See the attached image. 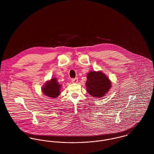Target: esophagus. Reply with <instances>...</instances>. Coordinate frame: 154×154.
Returning <instances> with one entry per match:
<instances>
[{"label":"esophagus","instance_id":"esophagus-1","mask_svg":"<svg viewBox=\"0 0 154 154\" xmlns=\"http://www.w3.org/2000/svg\"><path fill=\"white\" fill-rule=\"evenodd\" d=\"M78 79L77 78L72 79V82L73 83H77V82H78Z\"/></svg>","mask_w":154,"mask_h":154}]
</instances>
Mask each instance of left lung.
<instances>
[{
	"label": "left lung",
	"mask_w": 154,
	"mask_h": 154,
	"mask_svg": "<svg viewBox=\"0 0 154 154\" xmlns=\"http://www.w3.org/2000/svg\"><path fill=\"white\" fill-rule=\"evenodd\" d=\"M111 85L109 79L101 72L92 71L87 75V91L92 97H103L110 89Z\"/></svg>",
	"instance_id": "left-lung-1"
}]
</instances>
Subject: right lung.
I'll return each mask as SVG.
<instances>
[{"mask_svg": "<svg viewBox=\"0 0 154 154\" xmlns=\"http://www.w3.org/2000/svg\"><path fill=\"white\" fill-rule=\"evenodd\" d=\"M61 86L58 84L56 78H52L50 81L47 82L43 88V92L46 96L56 98L60 94V88Z\"/></svg>", "mask_w": 154, "mask_h": 154, "instance_id": "1", "label": "right lung"}]
</instances>
